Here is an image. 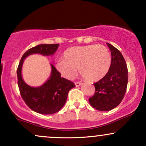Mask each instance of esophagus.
<instances>
[{"label": "esophagus", "instance_id": "1", "mask_svg": "<svg viewBox=\"0 0 146 146\" xmlns=\"http://www.w3.org/2000/svg\"><path fill=\"white\" fill-rule=\"evenodd\" d=\"M75 86H80V85L82 84V82H75Z\"/></svg>", "mask_w": 146, "mask_h": 146}]
</instances>
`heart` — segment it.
I'll return each instance as SVG.
<instances>
[{"label": "heart", "mask_w": 146, "mask_h": 146, "mask_svg": "<svg viewBox=\"0 0 146 146\" xmlns=\"http://www.w3.org/2000/svg\"><path fill=\"white\" fill-rule=\"evenodd\" d=\"M63 58L57 63V68L68 79L74 78L78 68L84 78L98 81L108 73L111 65L110 52L102 44L68 48L64 52Z\"/></svg>", "instance_id": "heart-1"}]
</instances>
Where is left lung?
<instances>
[{"mask_svg": "<svg viewBox=\"0 0 146 146\" xmlns=\"http://www.w3.org/2000/svg\"><path fill=\"white\" fill-rule=\"evenodd\" d=\"M111 51V65L103 78L94 83L95 94L88 99L93 108L100 111H108L121 103L128 84V68L121 52L107 43Z\"/></svg>", "mask_w": 146, "mask_h": 146, "instance_id": "1", "label": "left lung"}]
</instances>
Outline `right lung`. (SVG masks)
<instances>
[{"label": "right lung", "instance_id": "add662e5", "mask_svg": "<svg viewBox=\"0 0 146 146\" xmlns=\"http://www.w3.org/2000/svg\"><path fill=\"white\" fill-rule=\"evenodd\" d=\"M59 44H39L29 48L22 56L17 68L18 86L21 95L27 105L33 111L43 115H50L58 112L64 105L68 91L75 86L70 80L61 78V74L51 65L50 78L41 86L31 87L25 83L22 78V66L26 57L33 53L43 56L53 55Z\"/></svg>", "mask_w": 146, "mask_h": 146}]
</instances>
